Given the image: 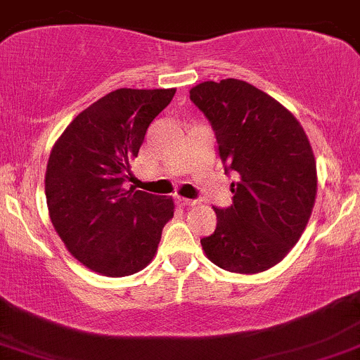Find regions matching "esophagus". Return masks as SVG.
I'll return each instance as SVG.
<instances>
[{"label": "esophagus", "mask_w": 360, "mask_h": 360, "mask_svg": "<svg viewBox=\"0 0 360 360\" xmlns=\"http://www.w3.org/2000/svg\"><path fill=\"white\" fill-rule=\"evenodd\" d=\"M177 203L183 207H191L197 203V200H193V198H184V197H177Z\"/></svg>", "instance_id": "esophagus-1"}]
</instances>
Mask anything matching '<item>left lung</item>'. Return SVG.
<instances>
[{"mask_svg":"<svg viewBox=\"0 0 360 360\" xmlns=\"http://www.w3.org/2000/svg\"><path fill=\"white\" fill-rule=\"evenodd\" d=\"M190 99L209 120L233 203L214 207L217 226L202 238L207 257L235 274H257L300 240L317 195L314 151L296 118L242 79L203 82Z\"/></svg>","mask_w":360,"mask_h":360,"instance_id":"8db88e82","label":"left lung"}]
</instances>
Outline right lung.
I'll return each instance as SVG.
<instances>
[{"mask_svg":"<svg viewBox=\"0 0 360 360\" xmlns=\"http://www.w3.org/2000/svg\"><path fill=\"white\" fill-rule=\"evenodd\" d=\"M174 89H118L79 112L50 153V219L79 263L108 277L143 270L174 216L172 198L123 184L150 123Z\"/></svg>","mask_w":360,"mask_h":360,"instance_id":"right-lung-1","label":"right lung"}]
</instances>
